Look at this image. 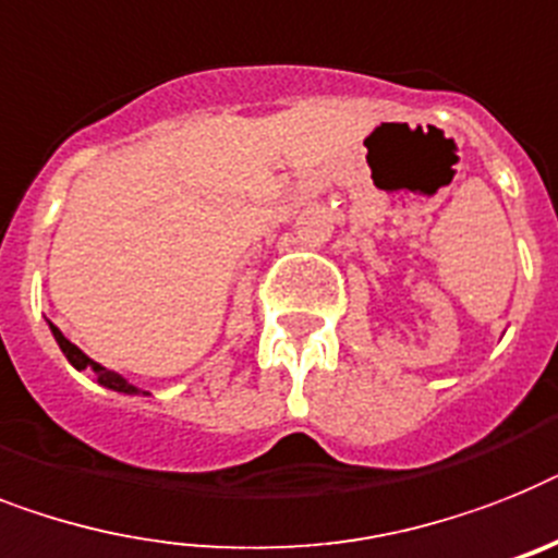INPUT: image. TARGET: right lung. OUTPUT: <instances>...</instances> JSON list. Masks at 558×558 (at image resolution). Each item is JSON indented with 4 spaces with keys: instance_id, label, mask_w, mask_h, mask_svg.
Instances as JSON below:
<instances>
[{
    "instance_id": "right-lung-1",
    "label": "right lung",
    "mask_w": 558,
    "mask_h": 558,
    "mask_svg": "<svg viewBox=\"0 0 558 558\" xmlns=\"http://www.w3.org/2000/svg\"><path fill=\"white\" fill-rule=\"evenodd\" d=\"M50 330H53V339H57L59 348H62V353H64V356H68V362H71V365L76 367V371H85V367H90V371H94V376H96V381H99V385H105V388L119 390V393H140V390L133 388L131 381L124 379V376H119L117 371H108V367L96 365L94 359L85 356V353H82L80 348H76V344L68 342V339H64L62 330H59L57 325H50Z\"/></svg>"
}]
</instances>
